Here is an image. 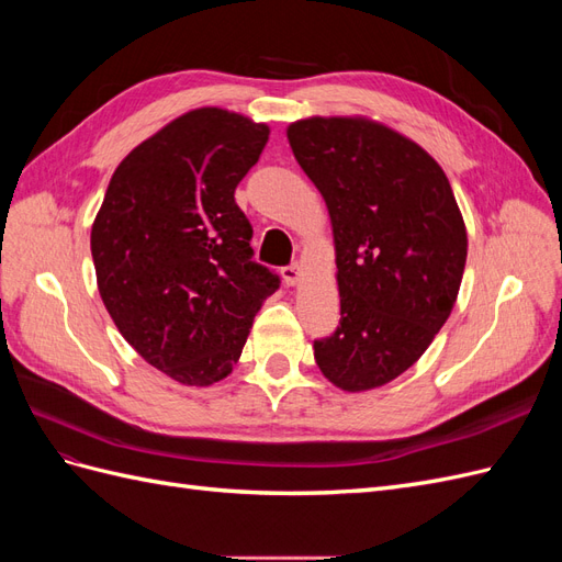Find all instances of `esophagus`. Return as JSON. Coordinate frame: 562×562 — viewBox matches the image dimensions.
<instances>
[{
    "instance_id": "esophagus-1",
    "label": "esophagus",
    "mask_w": 562,
    "mask_h": 562,
    "mask_svg": "<svg viewBox=\"0 0 562 562\" xmlns=\"http://www.w3.org/2000/svg\"><path fill=\"white\" fill-rule=\"evenodd\" d=\"M300 265H288L281 269V277L285 281V285H295L300 281Z\"/></svg>"
}]
</instances>
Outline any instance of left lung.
Returning a JSON list of instances; mask_svg holds the SVG:
<instances>
[{"label":"left lung","instance_id":"1","mask_svg":"<svg viewBox=\"0 0 562 562\" xmlns=\"http://www.w3.org/2000/svg\"><path fill=\"white\" fill-rule=\"evenodd\" d=\"M293 155L326 201L339 326L314 339L333 384L366 391L398 378L443 328L467 265L452 187L427 151L366 119H304Z\"/></svg>","mask_w":562,"mask_h":562}]
</instances>
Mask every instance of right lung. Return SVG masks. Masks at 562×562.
Wrapping results in <instances>:
<instances>
[{"label": "right lung", "instance_id": "right-lung-1", "mask_svg": "<svg viewBox=\"0 0 562 562\" xmlns=\"http://www.w3.org/2000/svg\"><path fill=\"white\" fill-rule=\"evenodd\" d=\"M265 124L217 108L178 116L119 164L91 229L98 291L119 333L180 384L239 361L281 279L252 258L234 190L260 159Z\"/></svg>", "mask_w": 562, "mask_h": 562}]
</instances>
